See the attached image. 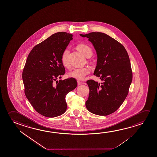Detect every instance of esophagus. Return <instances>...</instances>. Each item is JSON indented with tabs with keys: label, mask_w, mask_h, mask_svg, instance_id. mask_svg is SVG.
Returning a JSON list of instances; mask_svg holds the SVG:
<instances>
[{
	"label": "esophagus",
	"mask_w": 157,
	"mask_h": 157,
	"mask_svg": "<svg viewBox=\"0 0 157 157\" xmlns=\"http://www.w3.org/2000/svg\"><path fill=\"white\" fill-rule=\"evenodd\" d=\"M77 83L78 85H81L82 84V82H81L80 81H79V80H78Z\"/></svg>",
	"instance_id": "34e87169"
}]
</instances>
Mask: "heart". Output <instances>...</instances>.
Segmentation results:
<instances>
[{"label":"heart","instance_id":"1","mask_svg":"<svg viewBox=\"0 0 157 157\" xmlns=\"http://www.w3.org/2000/svg\"><path fill=\"white\" fill-rule=\"evenodd\" d=\"M77 49L79 51L83 54L86 57L89 56H91L92 51L90 46L85 44H80L77 46ZM70 54V48H67L63 51L61 60L62 62L63 66L65 67H69V60H68V56ZM90 73V69L87 67L82 68H75L69 73L70 77L75 78L78 80H82L85 79V77L89 75Z\"/></svg>","mask_w":157,"mask_h":157}]
</instances>
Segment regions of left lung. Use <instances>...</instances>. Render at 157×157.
Here are the masks:
<instances>
[{
	"label": "left lung",
	"instance_id": "left-lung-1",
	"mask_svg": "<svg viewBox=\"0 0 157 157\" xmlns=\"http://www.w3.org/2000/svg\"><path fill=\"white\" fill-rule=\"evenodd\" d=\"M80 35L88 38L94 47L97 60L94 74L103 81L86 82L90 93L86 107L91 113L108 115L119 108L128 95L133 78L128 53L123 45L103 33Z\"/></svg>",
	"mask_w": 157,
	"mask_h": 157
}]
</instances>
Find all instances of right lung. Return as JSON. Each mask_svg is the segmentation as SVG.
<instances>
[{
  "instance_id": "1",
  "label": "right lung",
  "mask_w": 157,
  "mask_h": 157,
  "mask_svg": "<svg viewBox=\"0 0 157 157\" xmlns=\"http://www.w3.org/2000/svg\"><path fill=\"white\" fill-rule=\"evenodd\" d=\"M72 36L59 32L37 44L28 56L23 71L25 96L37 113L47 117L65 112L66 96L77 86L73 78L54 82L65 73L61 57Z\"/></svg>"
}]
</instances>
